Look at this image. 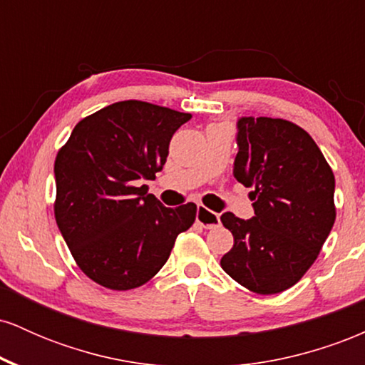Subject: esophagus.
Returning a JSON list of instances; mask_svg holds the SVG:
<instances>
[{
	"label": "esophagus",
	"instance_id": "1",
	"mask_svg": "<svg viewBox=\"0 0 365 365\" xmlns=\"http://www.w3.org/2000/svg\"><path fill=\"white\" fill-rule=\"evenodd\" d=\"M197 223H199L202 228H216V226H220V215H216V212L209 211L207 207L204 206H197Z\"/></svg>",
	"mask_w": 365,
	"mask_h": 365
}]
</instances>
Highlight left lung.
I'll use <instances>...</instances> for the list:
<instances>
[{
  "instance_id": "left-lung-1",
  "label": "left lung",
  "mask_w": 365,
  "mask_h": 365,
  "mask_svg": "<svg viewBox=\"0 0 365 365\" xmlns=\"http://www.w3.org/2000/svg\"><path fill=\"white\" fill-rule=\"evenodd\" d=\"M233 175L252 188V220L225 212L233 247L221 267L261 295L288 290L319 255L336 217L334 175L314 139L282 118L238 120Z\"/></svg>"
}]
</instances>
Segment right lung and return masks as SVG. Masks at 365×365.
I'll return each instance as SVG.
<instances>
[{"instance_id": "add662e5", "label": "right lung", "mask_w": 365, "mask_h": 365, "mask_svg": "<svg viewBox=\"0 0 365 365\" xmlns=\"http://www.w3.org/2000/svg\"><path fill=\"white\" fill-rule=\"evenodd\" d=\"M190 113L120 101L75 125L54 161V217L77 266L92 282L123 292L142 287L168 261L197 206L165 207L140 180H154L170 140Z\"/></svg>"}]
</instances>
